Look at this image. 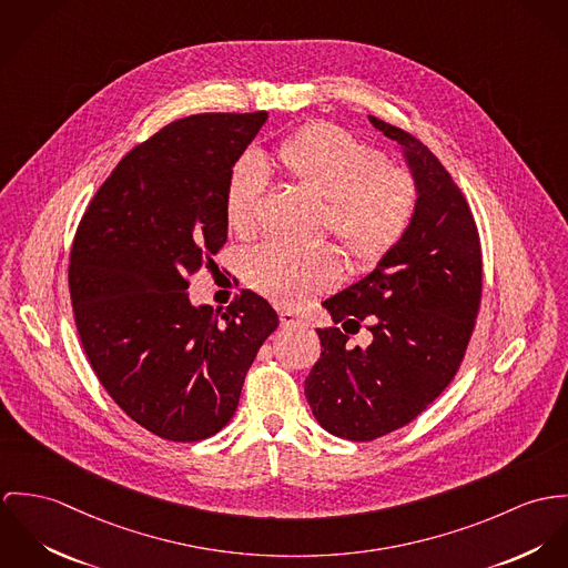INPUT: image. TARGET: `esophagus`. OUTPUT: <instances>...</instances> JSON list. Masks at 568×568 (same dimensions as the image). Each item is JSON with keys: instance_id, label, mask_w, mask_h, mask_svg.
<instances>
[{"instance_id": "34e87169", "label": "esophagus", "mask_w": 568, "mask_h": 568, "mask_svg": "<svg viewBox=\"0 0 568 568\" xmlns=\"http://www.w3.org/2000/svg\"><path fill=\"white\" fill-rule=\"evenodd\" d=\"M278 320H281V326H285V328L307 326V322H305L301 315L294 314V312H281V314H278Z\"/></svg>"}]
</instances>
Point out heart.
<instances>
[{
  "mask_svg": "<svg viewBox=\"0 0 568 568\" xmlns=\"http://www.w3.org/2000/svg\"><path fill=\"white\" fill-rule=\"evenodd\" d=\"M283 174L324 200L322 226L346 248L359 270H373L405 240L418 209V185L409 170L385 165V154L344 128L312 124L276 150ZM265 174L253 156L240 159L224 191L231 231L251 235L258 222ZM344 272L333 244L294 248L281 242L256 246L246 258V281L283 307H303L337 285Z\"/></svg>",
  "mask_w": 568,
  "mask_h": 568,
  "instance_id": "1",
  "label": "heart"
}]
</instances>
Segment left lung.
<instances>
[{
    "mask_svg": "<svg viewBox=\"0 0 568 568\" xmlns=\"http://www.w3.org/2000/svg\"><path fill=\"white\" fill-rule=\"evenodd\" d=\"M368 120L400 145L418 209L394 253L322 303L342 328H317L322 353L305 394L328 434L355 442L405 427L440 396L464 359L481 303V246L466 197L423 141ZM362 321L374 335L366 349L347 342Z\"/></svg>",
    "mask_w": 568,
    "mask_h": 568,
    "instance_id": "left-lung-1",
    "label": "left lung"
}]
</instances>
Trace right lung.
<instances>
[{
    "instance_id": "add662e5",
    "label": "right lung",
    "mask_w": 568,
    "mask_h": 568,
    "mask_svg": "<svg viewBox=\"0 0 568 568\" xmlns=\"http://www.w3.org/2000/svg\"><path fill=\"white\" fill-rule=\"evenodd\" d=\"M267 113H202L132 148L89 202L69 256L73 320L93 373L150 434L197 442L233 418L278 326L244 290L193 307L190 276L226 244L224 191Z\"/></svg>"
}]
</instances>
